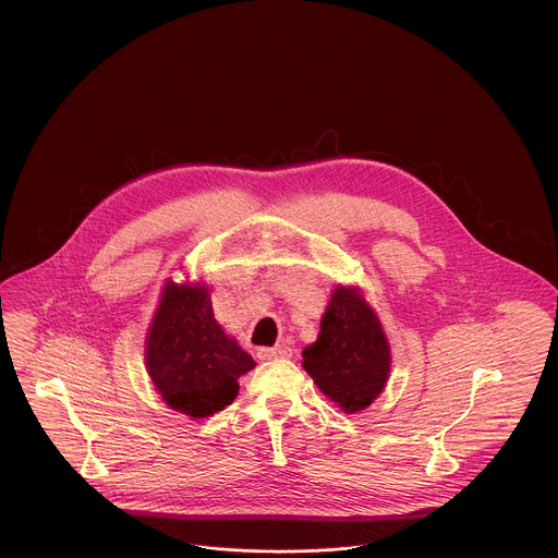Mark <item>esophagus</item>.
Segmentation results:
<instances>
[{"mask_svg": "<svg viewBox=\"0 0 558 558\" xmlns=\"http://www.w3.org/2000/svg\"><path fill=\"white\" fill-rule=\"evenodd\" d=\"M257 355L262 360H280V357H291L292 349L287 345L262 347Z\"/></svg>", "mask_w": 558, "mask_h": 558, "instance_id": "esophagus-1", "label": "esophagus"}]
</instances>
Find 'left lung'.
<instances>
[{
  "label": "left lung",
  "instance_id": "left-lung-1",
  "mask_svg": "<svg viewBox=\"0 0 558 558\" xmlns=\"http://www.w3.org/2000/svg\"><path fill=\"white\" fill-rule=\"evenodd\" d=\"M303 368L347 414L380 396L391 353L380 322L355 289L339 287L319 324L318 341L303 349Z\"/></svg>",
  "mask_w": 558,
  "mask_h": 558
}]
</instances>
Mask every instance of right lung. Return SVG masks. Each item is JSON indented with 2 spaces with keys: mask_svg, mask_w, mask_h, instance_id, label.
Listing matches in <instances>:
<instances>
[{
  "mask_svg": "<svg viewBox=\"0 0 558 558\" xmlns=\"http://www.w3.org/2000/svg\"><path fill=\"white\" fill-rule=\"evenodd\" d=\"M146 366L173 410L205 418L234 401L240 376L255 362L215 322L205 287L167 282L146 341Z\"/></svg>",
  "mask_w": 558,
  "mask_h": 558,
  "instance_id": "add662e5",
  "label": "right lung"
}]
</instances>
